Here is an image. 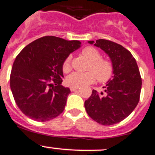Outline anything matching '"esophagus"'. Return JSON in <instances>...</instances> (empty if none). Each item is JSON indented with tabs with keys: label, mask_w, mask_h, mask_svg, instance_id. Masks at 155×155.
Returning a JSON list of instances; mask_svg holds the SVG:
<instances>
[{
	"label": "esophagus",
	"mask_w": 155,
	"mask_h": 155,
	"mask_svg": "<svg viewBox=\"0 0 155 155\" xmlns=\"http://www.w3.org/2000/svg\"><path fill=\"white\" fill-rule=\"evenodd\" d=\"M78 87H70V90L71 91H76L77 90H78Z\"/></svg>",
	"instance_id": "obj_1"
}]
</instances>
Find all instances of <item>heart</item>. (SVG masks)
Here are the masks:
<instances>
[{
	"mask_svg": "<svg viewBox=\"0 0 155 155\" xmlns=\"http://www.w3.org/2000/svg\"><path fill=\"white\" fill-rule=\"evenodd\" d=\"M84 56L90 61L87 70L89 71L73 72L66 78V84L69 87H81L94 83L97 78L101 83H106L114 74V65L110 61L101 58V54L97 48L87 46L82 50ZM71 55H68L64 61V72L67 73L71 70Z\"/></svg>",
	"mask_w": 155,
	"mask_h": 155,
	"instance_id": "1",
	"label": "heart"
}]
</instances>
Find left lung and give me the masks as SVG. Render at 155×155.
Listing matches in <instances>:
<instances>
[{"mask_svg":"<svg viewBox=\"0 0 155 155\" xmlns=\"http://www.w3.org/2000/svg\"><path fill=\"white\" fill-rule=\"evenodd\" d=\"M94 44V41H88ZM108 54L114 65V76L107 81L104 93L92 91L85 101L87 114L102 125L115 124L130 114L140 100L141 77L137 62L128 50L108 40L94 44Z\"/></svg>","mask_w":155,"mask_h":155,"instance_id":"obj_1","label":"left lung"}]
</instances>
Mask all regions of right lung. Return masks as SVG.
<instances>
[{
  "instance_id": "obj_1",
  "label": "right lung",
  "mask_w": 155,
  "mask_h": 155,
  "mask_svg": "<svg viewBox=\"0 0 155 155\" xmlns=\"http://www.w3.org/2000/svg\"><path fill=\"white\" fill-rule=\"evenodd\" d=\"M81 44L45 36L18 54L11 69L10 85L17 105L25 115L45 122L64 111L71 91L61 85L62 66L65 58Z\"/></svg>"
}]
</instances>
